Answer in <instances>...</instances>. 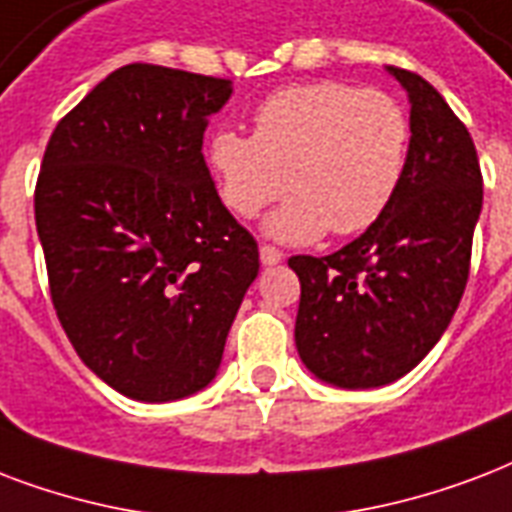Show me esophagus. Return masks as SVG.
I'll use <instances>...</instances> for the list:
<instances>
[{"mask_svg": "<svg viewBox=\"0 0 512 512\" xmlns=\"http://www.w3.org/2000/svg\"><path fill=\"white\" fill-rule=\"evenodd\" d=\"M260 260H263V265H276L284 260V252L279 247H273V244H263L260 247Z\"/></svg>", "mask_w": 512, "mask_h": 512, "instance_id": "esophagus-1", "label": "esophagus"}]
</instances>
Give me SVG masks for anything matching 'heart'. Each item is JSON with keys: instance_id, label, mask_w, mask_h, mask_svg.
<instances>
[{"instance_id": "obj_1", "label": "heart", "mask_w": 512, "mask_h": 512, "mask_svg": "<svg viewBox=\"0 0 512 512\" xmlns=\"http://www.w3.org/2000/svg\"><path fill=\"white\" fill-rule=\"evenodd\" d=\"M411 126L395 96L357 85H290L255 109V131H217L209 144L217 187L236 217L252 220L279 201L268 220L284 241H311L327 228L354 236L373 228L392 204L408 158Z\"/></svg>"}]
</instances>
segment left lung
<instances>
[{
    "instance_id": "8db88e82",
    "label": "left lung",
    "mask_w": 512,
    "mask_h": 512,
    "mask_svg": "<svg viewBox=\"0 0 512 512\" xmlns=\"http://www.w3.org/2000/svg\"><path fill=\"white\" fill-rule=\"evenodd\" d=\"M411 99V144L384 217L327 257L295 255V346L343 389L384 386L446 333L467 287L483 177L473 136L416 72L389 66Z\"/></svg>"
}]
</instances>
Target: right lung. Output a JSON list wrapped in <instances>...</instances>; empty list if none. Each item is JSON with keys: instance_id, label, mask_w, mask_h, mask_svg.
<instances>
[{"instance_id": "obj_1", "label": "right lung", "mask_w": 512, "mask_h": 512, "mask_svg": "<svg viewBox=\"0 0 512 512\" xmlns=\"http://www.w3.org/2000/svg\"><path fill=\"white\" fill-rule=\"evenodd\" d=\"M230 80L155 64L104 77L58 120L34 217L58 322L120 395L204 389L260 271L255 236L204 161L206 117Z\"/></svg>"}]
</instances>
